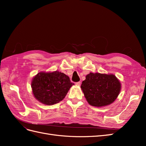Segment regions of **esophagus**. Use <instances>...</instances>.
I'll return each instance as SVG.
<instances>
[{
  "mask_svg": "<svg viewBox=\"0 0 146 146\" xmlns=\"http://www.w3.org/2000/svg\"><path fill=\"white\" fill-rule=\"evenodd\" d=\"M76 85H77V86H80L81 85V83L80 82H76Z\"/></svg>",
  "mask_w": 146,
  "mask_h": 146,
  "instance_id": "obj_1",
  "label": "esophagus"
}]
</instances>
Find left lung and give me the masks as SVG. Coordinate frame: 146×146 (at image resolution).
<instances>
[{"instance_id":"left-lung-1","label":"left lung","mask_w":146,"mask_h":146,"mask_svg":"<svg viewBox=\"0 0 146 146\" xmlns=\"http://www.w3.org/2000/svg\"><path fill=\"white\" fill-rule=\"evenodd\" d=\"M81 88L91 105L104 107L116 100L121 90V83L113 74L91 72L82 82Z\"/></svg>"}]
</instances>
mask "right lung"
<instances>
[{
	"mask_svg": "<svg viewBox=\"0 0 146 146\" xmlns=\"http://www.w3.org/2000/svg\"><path fill=\"white\" fill-rule=\"evenodd\" d=\"M74 83L64 73L39 72L32 82L33 93L38 100L48 105L62 100Z\"/></svg>",
	"mask_w": 146,
	"mask_h": 146,
	"instance_id": "obj_1",
	"label": "right lung"
}]
</instances>
